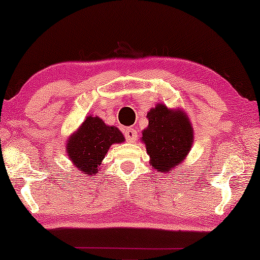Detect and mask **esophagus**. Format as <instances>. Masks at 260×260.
<instances>
[{
    "label": "esophagus",
    "instance_id": "esophagus-1",
    "mask_svg": "<svg viewBox=\"0 0 260 260\" xmlns=\"http://www.w3.org/2000/svg\"><path fill=\"white\" fill-rule=\"evenodd\" d=\"M124 135H125L127 142H135L137 138V131L134 127H126L125 131H124Z\"/></svg>",
    "mask_w": 260,
    "mask_h": 260
}]
</instances>
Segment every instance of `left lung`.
I'll return each mask as SVG.
<instances>
[{
	"label": "left lung",
	"instance_id": "obj_1",
	"mask_svg": "<svg viewBox=\"0 0 260 260\" xmlns=\"http://www.w3.org/2000/svg\"><path fill=\"white\" fill-rule=\"evenodd\" d=\"M149 125L142 140L147 145L150 165L169 173L183 161L193 143V127L186 113L169 110L163 104L148 112Z\"/></svg>",
	"mask_w": 260,
	"mask_h": 260
}]
</instances>
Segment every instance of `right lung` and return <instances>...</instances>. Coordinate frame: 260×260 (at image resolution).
Wrapping results in <instances>:
<instances>
[{"mask_svg":"<svg viewBox=\"0 0 260 260\" xmlns=\"http://www.w3.org/2000/svg\"><path fill=\"white\" fill-rule=\"evenodd\" d=\"M120 142H124V136L117 127L90 116L69 138L67 154L80 172L94 175L111 144Z\"/></svg>","mask_w":260,"mask_h":260,"instance_id":"obj_1","label":"right lung"}]
</instances>
